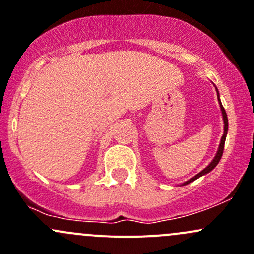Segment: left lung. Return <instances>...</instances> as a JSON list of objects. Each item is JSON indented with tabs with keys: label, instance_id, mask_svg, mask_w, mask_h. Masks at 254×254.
<instances>
[{
	"label": "left lung",
	"instance_id": "obj_1",
	"mask_svg": "<svg viewBox=\"0 0 254 254\" xmlns=\"http://www.w3.org/2000/svg\"><path fill=\"white\" fill-rule=\"evenodd\" d=\"M215 89H216V92H217V101H219V104H220V109H221V114H222V120H224V135H222L221 140H220V145H219V148H217V151H216V155H215V157L212 158V161H211V162H210L209 165H207L206 167L204 168L203 171H201V172H199L198 175H196V176H194L193 178H190V179H189V181H187V182H184V183H182L181 186H187V184L191 183V182H193V181H195V179H198L199 177H201V176H205L206 173L211 172V171L214 170L215 167H216V166H217V163L220 162V160H221L222 152H224L225 140H226L227 130H229V120H227V115H226V112H225L224 107H222V104H221V101H220V94H219V91H217V88H216V87H215Z\"/></svg>",
	"mask_w": 254,
	"mask_h": 254
}]
</instances>
